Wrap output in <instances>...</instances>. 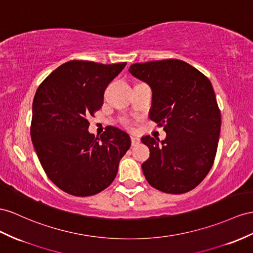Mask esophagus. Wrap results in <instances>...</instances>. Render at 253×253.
Segmentation results:
<instances>
[{
  "instance_id": "1",
  "label": "esophagus",
  "mask_w": 253,
  "mask_h": 253,
  "mask_svg": "<svg viewBox=\"0 0 253 253\" xmlns=\"http://www.w3.org/2000/svg\"><path fill=\"white\" fill-rule=\"evenodd\" d=\"M130 139H131V144L133 145V146H135V145H138L139 143H140V138H139V135H137V134H131L130 135Z\"/></svg>"
}]
</instances>
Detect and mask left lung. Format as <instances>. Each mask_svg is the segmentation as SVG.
<instances>
[{
    "label": "left lung",
    "mask_w": 253,
    "mask_h": 253,
    "mask_svg": "<svg viewBox=\"0 0 253 253\" xmlns=\"http://www.w3.org/2000/svg\"><path fill=\"white\" fill-rule=\"evenodd\" d=\"M129 73L151 86L150 119L167 132L163 141L141 139L151 152L142 165L146 180L166 193L192 190L212 167L221 127L211 81L188 63L173 59L135 63Z\"/></svg>",
    "instance_id": "1"
}]
</instances>
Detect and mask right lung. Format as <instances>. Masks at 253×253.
<instances>
[{
	"instance_id": "right-lung-1",
	"label": "right lung",
	"mask_w": 253,
	"mask_h": 253,
	"mask_svg": "<svg viewBox=\"0 0 253 253\" xmlns=\"http://www.w3.org/2000/svg\"><path fill=\"white\" fill-rule=\"evenodd\" d=\"M126 63L69 61L38 86L32 108L31 138L51 182L76 197H88L114 180L130 147L127 132L108 127L88 132L87 118L101 108L103 93Z\"/></svg>"
}]
</instances>
